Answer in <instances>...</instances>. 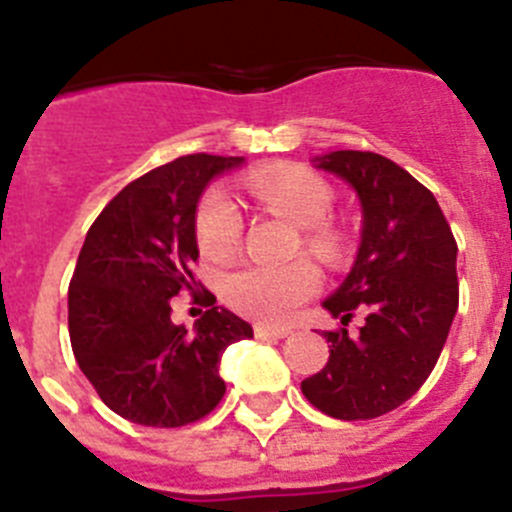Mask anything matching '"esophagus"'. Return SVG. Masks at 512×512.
<instances>
[{
    "label": "esophagus",
    "mask_w": 512,
    "mask_h": 512,
    "mask_svg": "<svg viewBox=\"0 0 512 512\" xmlns=\"http://www.w3.org/2000/svg\"><path fill=\"white\" fill-rule=\"evenodd\" d=\"M253 333L259 338H287L292 330L289 328H277V325H266V323H256L253 325Z\"/></svg>",
    "instance_id": "34e87169"
}]
</instances>
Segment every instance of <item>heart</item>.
<instances>
[{"mask_svg": "<svg viewBox=\"0 0 512 512\" xmlns=\"http://www.w3.org/2000/svg\"><path fill=\"white\" fill-rule=\"evenodd\" d=\"M251 194L261 207L300 225L297 248H305L328 266H341L348 253V238L328 217L336 192L323 176L310 169H271L251 179ZM194 238L212 261H228L243 246V212L223 187H210L197 202ZM320 287V274L310 259L282 264H246L230 271L223 295L233 310L264 323H287L302 302Z\"/></svg>", "mask_w": 512, "mask_h": 512, "instance_id": "b5f03b06", "label": "heart"}]
</instances>
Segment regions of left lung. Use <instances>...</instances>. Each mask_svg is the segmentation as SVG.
I'll list each match as a JSON object with an SVG mask.
<instances>
[{
    "mask_svg": "<svg viewBox=\"0 0 512 512\" xmlns=\"http://www.w3.org/2000/svg\"><path fill=\"white\" fill-rule=\"evenodd\" d=\"M318 169L346 179L361 202V246L346 282L323 302L341 328L325 330L330 359L302 395L338 420L400 408L423 387L459 307L456 241L431 189L372 151H333ZM367 315L356 337L345 325Z\"/></svg>",
    "mask_w": 512,
    "mask_h": 512,
    "instance_id": "8db88e82",
    "label": "left lung"
}]
</instances>
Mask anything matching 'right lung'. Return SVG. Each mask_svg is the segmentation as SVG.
Segmentation results:
<instances>
[{
  "label": "right lung",
  "mask_w": 512,
  "mask_h": 512,
  "mask_svg": "<svg viewBox=\"0 0 512 512\" xmlns=\"http://www.w3.org/2000/svg\"><path fill=\"white\" fill-rule=\"evenodd\" d=\"M243 156L192 153L130 182L99 212L69 284L76 364L130 423L182 428L217 408L225 348L253 328L194 277V212L212 176ZM192 291L208 310L194 331L170 323V297Z\"/></svg>",
  "instance_id": "add662e5"
}]
</instances>
